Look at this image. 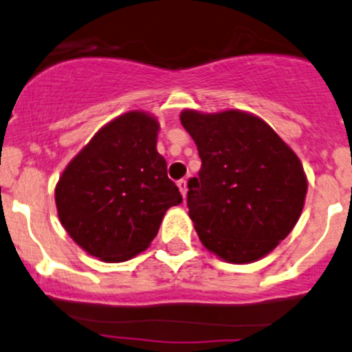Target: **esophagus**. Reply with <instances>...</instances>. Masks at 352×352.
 Segmentation results:
<instances>
[{"label":"esophagus","instance_id":"34e87169","mask_svg":"<svg viewBox=\"0 0 352 352\" xmlns=\"http://www.w3.org/2000/svg\"><path fill=\"white\" fill-rule=\"evenodd\" d=\"M177 189H179V192H181V196H186V192H188V181L186 179H181V181H177Z\"/></svg>","mask_w":352,"mask_h":352}]
</instances>
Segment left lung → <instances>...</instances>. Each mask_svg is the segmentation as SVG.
I'll return each instance as SVG.
<instances>
[{
	"instance_id": "obj_1",
	"label": "left lung",
	"mask_w": 352,
	"mask_h": 352,
	"mask_svg": "<svg viewBox=\"0 0 352 352\" xmlns=\"http://www.w3.org/2000/svg\"><path fill=\"white\" fill-rule=\"evenodd\" d=\"M179 120L203 163L188 191L189 218L203 246L232 264L270 254L293 231L306 201L298 155L252 113L183 109Z\"/></svg>"
}]
</instances>
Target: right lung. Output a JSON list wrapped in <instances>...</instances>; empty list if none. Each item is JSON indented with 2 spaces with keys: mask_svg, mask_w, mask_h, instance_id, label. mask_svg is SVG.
Wrapping results in <instances>:
<instances>
[{
  "mask_svg": "<svg viewBox=\"0 0 352 352\" xmlns=\"http://www.w3.org/2000/svg\"><path fill=\"white\" fill-rule=\"evenodd\" d=\"M157 133L155 114H120L59 176L58 218L71 239L100 261L123 263L143 252L166 211L183 201L156 149Z\"/></svg>",
  "mask_w": 352,
  "mask_h": 352,
  "instance_id": "1",
  "label": "right lung"
}]
</instances>
